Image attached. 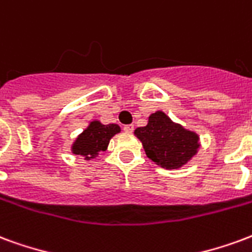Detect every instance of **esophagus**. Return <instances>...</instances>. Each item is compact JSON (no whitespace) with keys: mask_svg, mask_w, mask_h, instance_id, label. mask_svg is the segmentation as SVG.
<instances>
[{"mask_svg":"<svg viewBox=\"0 0 252 252\" xmlns=\"http://www.w3.org/2000/svg\"><path fill=\"white\" fill-rule=\"evenodd\" d=\"M124 130L126 133H133L134 130V125H125Z\"/></svg>","mask_w":252,"mask_h":252,"instance_id":"34e87169","label":"esophagus"}]
</instances>
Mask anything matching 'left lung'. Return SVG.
Segmentation results:
<instances>
[{"label":"left lung","mask_w":252,"mask_h":252,"mask_svg":"<svg viewBox=\"0 0 252 252\" xmlns=\"http://www.w3.org/2000/svg\"><path fill=\"white\" fill-rule=\"evenodd\" d=\"M134 135L149 158L168 170L188 164L200 149L199 134L173 122L162 110L150 114L148 125L135 128Z\"/></svg>","instance_id":"8db88e82"}]
</instances>
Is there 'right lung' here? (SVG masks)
Masks as SVG:
<instances>
[{
    "instance_id": "right-lung-1",
    "label": "right lung",
    "mask_w": 252,
    "mask_h": 252,
    "mask_svg": "<svg viewBox=\"0 0 252 252\" xmlns=\"http://www.w3.org/2000/svg\"><path fill=\"white\" fill-rule=\"evenodd\" d=\"M118 133H121L118 125H103L98 119H94L75 138L71 145V152L76 156H82L87 161L96 158L100 152L107 150L110 139Z\"/></svg>"
}]
</instances>
